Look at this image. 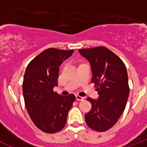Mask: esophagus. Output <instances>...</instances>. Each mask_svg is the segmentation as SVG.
Returning <instances> with one entry per match:
<instances>
[{"label":"esophagus","mask_w":147,"mask_h":147,"mask_svg":"<svg viewBox=\"0 0 147 147\" xmlns=\"http://www.w3.org/2000/svg\"><path fill=\"white\" fill-rule=\"evenodd\" d=\"M76 100H78V101H83V100H84V98L82 96H79V95H76Z\"/></svg>","instance_id":"obj_1"}]
</instances>
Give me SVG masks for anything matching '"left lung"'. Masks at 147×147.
Wrapping results in <instances>:
<instances>
[{"label": "left lung", "mask_w": 147, "mask_h": 147, "mask_svg": "<svg viewBox=\"0 0 147 147\" xmlns=\"http://www.w3.org/2000/svg\"><path fill=\"white\" fill-rule=\"evenodd\" d=\"M79 52L89 61L98 99L88 98L91 110L85 114L86 124L98 132L110 129L124 112L129 94L126 66L113 51L104 46L80 49Z\"/></svg>", "instance_id": "obj_1"}]
</instances>
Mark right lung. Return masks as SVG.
Segmentation results:
<instances>
[{"instance_id":"obj_1","label":"right lung","mask_w":147,"mask_h":147,"mask_svg":"<svg viewBox=\"0 0 147 147\" xmlns=\"http://www.w3.org/2000/svg\"><path fill=\"white\" fill-rule=\"evenodd\" d=\"M74 51L48 49L26 67L23 82L26 107L34 124L46 133H55L63 129L76 99L74 94L61 96L53 90L58 85L59 67Z\"/></svg>"}]
</instances>
